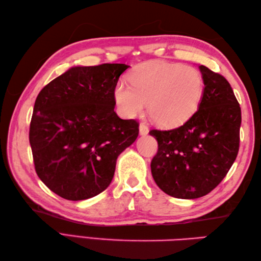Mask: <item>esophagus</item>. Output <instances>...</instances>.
I'll use <instances>...</instances> for the list:
<instances>
[{
  "label": "esophagus",
  "instance_id": "1",
  "mask_svg": "<svg viewBox=\"0 0 261 261\" xmlns=\"http://www.w3.org/2000/svg\"><path fill=\"white\" fill-rule=\"evenodd\" d=\"M148 132H149L148 126H147L146 124L141 123V124L139 125V134H140V136H147Z\"/></svg>",
  "mask_w": 261,
  "mask_h": 261
}]
</instances>
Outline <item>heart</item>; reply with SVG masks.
I'll use <instances>...</instances> for the list:
<instances>
[{
  "label": "heart",
  "mask_w": 261,
  "mask_h": 261,
  "mask_svg": "<svg viewBox=\"0 0 261 261\" xmlns=\"http://www.w3.org/2000/svg\"><path fill=\"white\" fill-rule=\"evenodd\" d=\"M130 85L118 83L113 99L124 118L140 114L147 103L148 114L162 127L181 125L196 112L204 90L202 74L180 64L148 62L129 74Z\"/></svg>",
  "instance_id": "heart-1"
}]
</instances>
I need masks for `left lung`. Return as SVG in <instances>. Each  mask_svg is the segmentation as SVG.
<instances>
[{
    "mask_svg": "<svg viewBox=\"0 0 261 261\" xmlns=\"http://www.w3.org/2000/svg\"><path fill=\"white\" fill-rule=\"evenodd\" d=\"M204 90L198 110L169 131L151 130L158 152L151 162L157 186L168 195L194 199L218 186L239 151L241 109L223 76L199 66Z\"/></svg>",
    "mask_w": 261,
    "mask_h": 261,
    "instance_id": "obj_1",
    "label": "left lung"
}]
</instances>
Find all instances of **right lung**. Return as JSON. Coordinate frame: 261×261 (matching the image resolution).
Here are the masks:
<instances>
[{
  "mask_svg": "<svg viewBox=\"0 0 261 261\" xmlns=\"http://www.w3.org/2000/svg\"><path fill=\"white\" fill-rule=\"evenodd\" d=\"M129 67L74 66L38 94L29 132L33 162L60 197L83 201L107 190L116 159L139 135L135 120L114 112L113 90Z\"/></svg>",
  "mask_w": 261,
  "mask_h": 261,
  "instance_id": "add662e5",
  "label": "right lung"
}]
</instances>
